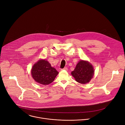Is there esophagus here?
<instances>
[{"label":"esophagus","mask_w":125,"mask_h":125,"mask_svg":"<svg viewBox=\"0 0 125 125\" xmlns=\"http://www.w3.org/2000/svg\"><path fill=\"white\" fill-rule=\"evenodd\" d=\"M62 70H65V71H67L68 69H67V67H64L62 69Z\"/></svg>","instance_id":"1"}]
</instances>
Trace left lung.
<instances>
[{
  "mask_svg": "<svg viewBox=\"0 0 125 125\" xmlns=\"http://www.w3.org/2000/svg\"><path fill=\"white\" fill-rule=\"evenodd\" d=\"M71 74L79 83L86 84L93 77L94 71L92 65L88 62L81 60L76 64Z\"/></svg>",
  "mask_w": 125,
  "mask_h": 125,
  "instance_id": "1",
  "label": "left lung"
}]
</instances>
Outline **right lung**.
I'll use <instances>...</instances> for the list:
<instances>
[{"label": "right lung", "instance_id": "right-lung-1", "mask_svg": "<svg viewBox=\"0 0 125 125\" xmlns=\"http://www.w3.org/2000/svg\"><path fill=\"white\" fill-rule=\"evenodd\" d=\"M58 74L59 72L47 61L42 59L35 63L31 70L35 81L44 85L51 83Z\"/></svg>", "mask_w": 125, "mask_h": 125}]
</instances>
